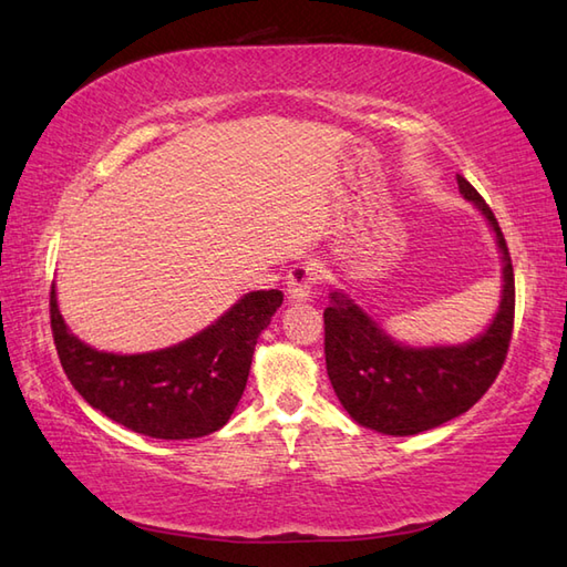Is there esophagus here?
I'll return each mask as SVG.
<instances>
[{"label":"esophagus","instance_id":"esophagus-1","mask_svg":"<svg viewBox=\"0 0 567 567\" xmlns=\"http://www.w3.org/2000/svg\"><path fill=\"white\" fill-rule=\"evenodd\" d=\"M321 275L316 262H297V266L289 268L287 272V295L289 299L295 301H305L307 297H311L313 287L319 285Z\"/></svg>","mask_w":567,"mask_h":567}]
</instances>
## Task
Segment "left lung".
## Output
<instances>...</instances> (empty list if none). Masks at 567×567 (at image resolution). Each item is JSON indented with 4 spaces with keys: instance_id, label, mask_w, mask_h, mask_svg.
<instances>
[{
    "instance_id": "left-lung-1",
    "label": "left lung",
    "mask_w": 567,
    "mask_h": 567,
    "mask_svg": "<svg viewBox=\"0 0 567 567\" xmlns=\"http://www.w3.org/2000/svg\"><path fill=\"white\" fill-rule=\"evenodd\" d=\"M458 190L491 221L503 251V301L488 331L456 348H405L358 305L333 292L323 309L326 370L336 396L360 425L384 434H417L466 413L503 370L515 328V270L493 209L464 176Z\"/></svg>"
}]
</instances>
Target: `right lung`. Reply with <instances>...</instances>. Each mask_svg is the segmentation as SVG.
<instances>
[{
	"label": "right lung",
	"instance_id": "right-lung-1",
	"mask_svg": "<svg viewBox=\"0 0 567 567\" xmlns=\"http://www.w3.org/2000/svg\"><path fill=\"white\" fill-rule=\"evenodd\" d=\"M280 305V289H258L186 343L113 354L68 331L52 285L50 328L64 374L91 408L147 437L193 440L227 425L246 389L258 336Z\"/></svg>",
	"mask_w": 567,
	"mask_h": 567
}]
</instances>
